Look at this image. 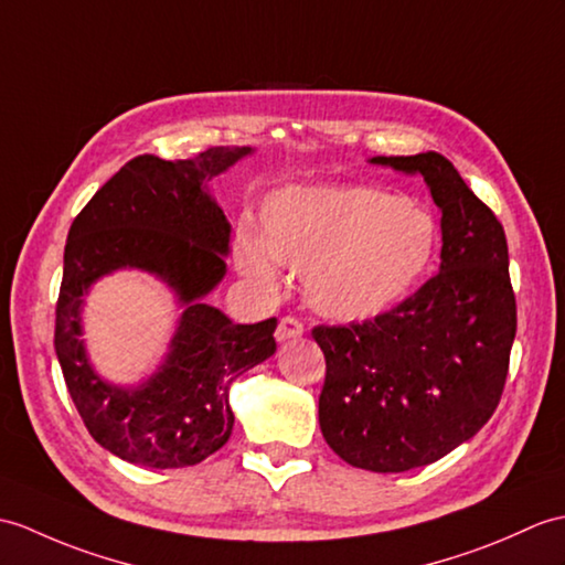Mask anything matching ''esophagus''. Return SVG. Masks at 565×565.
I'll use <instances>...</instances> for the list:
<instances>
[{
	"instance_id": "34e87169",
	"label": "esophagus",
	"mask_w": 565,
	"mask_h": 565,
	"mask_svg": "<svg viewBox=\"0 0 565 565\" xmlns=\"http://www.w3.org/2000/svg\"><path fill=\"white\" fill-rule=\"evenodd\" d=\"M303 332H306L303 322H300L298 318H291V315H286V318L279 320L274 337H277V342H288V339H298Z\"/></svg>"
}]
</instances>
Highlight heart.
I'll return each mask as SVG.
<instances>
[{
  "label": "heart",
  "instance_id": "1",
  "mask_svg": "<svg viewBox=\"0 0 565 565\" xmlns=\"http://www.w3.org/2000/svg\"><path fill=\"white\" fill-rule=\"evenodd\" d=\"M440 228L426 209L371 185L288 188L262 209V238L241 228L235 259L259 286L277 262L303 269L308 303L334 320H371L399 306L428 277Z\"/></svg>",
  "mask_w": 565,
  "mask_h": 565
}]
</instances>
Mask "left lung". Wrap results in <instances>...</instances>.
Here are the masks:
<instances>
[{"mask_svg": "<svg viewBox=\"0 0 565 565\" xmlns=\"http://www.w3.org/2000/svg\"><path fill=\"white\" fill-rule=\"evenodd\" d=\"M422 173L440 206V271L373 320L318 324L320 428L344 462L409 471L469 440L501 402L518 306L501 221L438 151L375 156Z\"/></svg>", "mask_w": 565, "mask_h": 565, "instance_id": "1", "label": "left lung"}]
</instances>
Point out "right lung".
Listing matches in <instances>:
<instances>
[{"label":"right lung","instance_id":"add662e5","mask_svg":"<svg viewBox=\"0 0 565 565\" xmlns=\"http://www.w3.org/2000/svg\"><path fill=\"white\" fill-rule=\"evenodd\" d=\"M250 147L192 159L135 156L74 218L55 310V351L78 416L105 450L151 469L192 467L233 430L228 383L277 351V318L235 324L202 298L226 274L231 226L206 192ZM137 266L161 276L186 306L162 371L139 388L103 384L85 361L77 308L96 278Z\"/></svg>","mask_w":565,"mask_h":565}]
</instances>
